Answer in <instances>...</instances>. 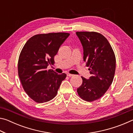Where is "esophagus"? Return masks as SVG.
<instances>
[{
  "label": "esophagus",
  "instance_id": "obj_1",
  "mask_svg": "<svg viewBox=\"0 0 133 133\" xmlns=\"http://www.w3.org/2000/svg\"><path fill=\"white\" fill-rule=\"evenodd\" d=\"M67 76H69V77H72V76H75L74 75H72V74H70V73H67Z\"/></svg>",
  "mask_w": 133,
  "mask_h": 133
}]
</instances>
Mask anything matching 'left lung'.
Masks as SVG:
<instances>
[{"instance_id": "1", "label": "left lung", "mask_w": 133, "mask_h": 133, "mask_svg": "<svg viewBox=\"0 0 133 133\" xmlns=\"http://www.w3.org/2000/svg\"><path fill=\"white\" fill-rule=\"evenodd\" d=\"M83 48V60L91 76L82 77V84L77 89L81 98L87 102L100 98L109 89L116 70V57L109 41L94 31L76 32Z\"/></svg>"}]
</instances>
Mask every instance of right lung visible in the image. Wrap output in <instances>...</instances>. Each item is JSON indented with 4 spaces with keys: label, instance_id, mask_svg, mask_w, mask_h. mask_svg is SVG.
Listing matches in <instances>:
<instances>
[{
    "label": "right lung",
    "instance_id": "1",
    "mask_svg": "<svg viewBox=\"0 0 133 133\" xmlns=\"http://www.w3.org/2000/svg\"><path fill=\"white\" fill-rule=\"evenodd\" d=\"M69 35L68 33L35 35L22 49L18 75L24 90L35 102L42 103L53 99L66 78V74L58 75L47 67L55 63V56Z\"/></svg>",
    "mask_w": 133,
    "mask_h": 133
}]
</instances>
